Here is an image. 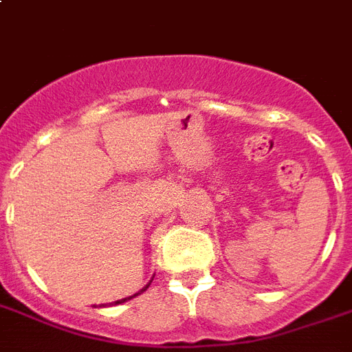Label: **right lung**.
Returning <instances> with one entry per match:
<instances>
[{
    "label": "right lung",
    "mask_w": 352,
    "mask_h": 352,
    "mask_svg": "<svg viewBox=\"0 0 352 352\" xmlns=\"http://www.w3.org/2000/svg\"><path fill=\"white\" fill-rule=\"evenodd\" d=\"M151 281H153V278L149 279V283H148V285H146V287H144V289H140V290H138L137 294H133V296H129V298H124V300H118V301H115V303H113V305H120V303H124V301H127V300H131V298H135V296H138V294H142L144 290L148 289L149 285H151Z\"/></svg>",
    "instance_id": "1"
}]
</instances>
